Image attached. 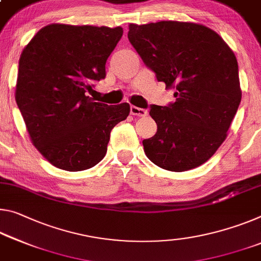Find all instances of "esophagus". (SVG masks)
Returning <instances> with one entry per match:
<instances>
[{
	"mask_svg": "<svg viewBox=\"0 0 261 261\" xmlns=\"http://www.w3.org/2000/svg\"><path fill=\"white\" fill-rule=\"evenodd\" d=\"M130 113L134 116H138V117H144V116L147 115V110L143 108H138V107L131 106L130 107Z\"/></svg>",
	"mask_w": 261,
	"mask_h": 261,
	"instance_id": "esophagus-1",
	"label": "esophagus"
}]
</instances>
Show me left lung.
<instances>
[{"mask_svg":"<svg viewBox=\"0 0 261 261\" xmlns=\"http://www.w3.org/2000/svg\"><path fill=\"white\" fill-rule=\"evenodd\" d=\"M127 38L156 80L175 89V102L151 106L158 129L143 140L144 152L167 171L198 167L225 140L242 100L234 53L220 35L196 23L130 24Z\"/></svg>","mask_w":261,"mask_h":261,"instance_id":"8db88e82","label":"left lung"}]
</instances>
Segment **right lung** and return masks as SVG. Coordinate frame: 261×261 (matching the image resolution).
I'll list each match as a JSON object with an SVG mask.
<instances>
[{
	"mask_svg": "<svg viewBox=\"0 0 261 261\" xmlns=\"http://www.w3.org/2000/svg\"><path fill=\"white\" fill-rule=\"evenodd\" d=\"M121 27L51 24L19 58L16 102L31 142L53 166L85 171L105 158L110 132L130 106L93 102L87 92L106 77V63Z\"/></svg>",
	"mask_w": 261,
	"mask_h": 261,
	"instance_id": "obj_1",
	"label": "right lung"
}]
</instances>
